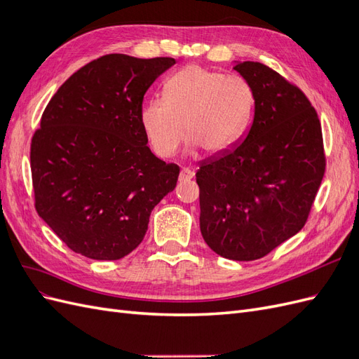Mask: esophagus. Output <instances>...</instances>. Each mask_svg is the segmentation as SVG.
<instances>
[{
	"mask_svg": "<svg viewBox=\"0 0 359 359\" xmlns=\"http://www.w3.org/2000/svg\"><path fill=\"white\" fill-rule=\"evenodd\" d=\"M194 173L189 168H182L180 172V181H190Z\"/></svg>",
	"mask_w": 359,
	"mask_h": 359,
	"instance_id": "obj_1",
	"label": "esophagus"
}]
</instances>
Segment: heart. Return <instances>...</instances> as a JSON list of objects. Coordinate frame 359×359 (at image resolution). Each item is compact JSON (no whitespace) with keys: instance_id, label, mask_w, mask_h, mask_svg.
Masks as SVG:
<instances>
[{"instance_id":"b5f03b06","label":"heart","mask_w":359,"mask_h":359,"mask_svg":"<svg viewBox=\"0 0 359 359\" xmlns=\"http://www.w3.org/2000/svg\"><path fill=\"white\" fill-rule=\"evenodd\" d=\"M252 109L253 93L243 78L193 64L170 76L163 99L144 104L140 123L161 158L175 156L186 136L206 153L217 154L241 137Z\"/></svg>"}]
</instances>
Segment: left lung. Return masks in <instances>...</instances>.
I'll return each mask as SVG.
<instances>
[{
    "label": "left lung",
    "mask_w": 359,
    "mask_h": 359,
    "mask_svg": "<svg viewBox=\"0 0 359 359\" xmlns=\"http://www.w3.org/2000/svg\"><path fill=\"white\" fill-rule=\"evenodd\" d=\"M252 88L244 140L199 163L201 232L217 255L256 260L306 224L327 166L318 112L262 62L233 67Z\"/></svg>",
    "instance_id": "1"
}]
</instances>
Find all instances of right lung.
<instances>
[{
    "label": "right lung",
    "mask_w": 359,
    "mask_h": 359,
    "mask_svg": "<svg viewBox=\"0 0 359 359\" xmlns=\"http://www.w3.org/2000/svg\"><path fill=\"white\" fill-rule=\"evenodd\" d=\"M168 57L103 55L53 94L31 139L36 210L74 253L116 260L142 243L180 166L157 158L140 123L147 90Z\"/></svg>",
    "instance_id": "1"
}]
</instances>
